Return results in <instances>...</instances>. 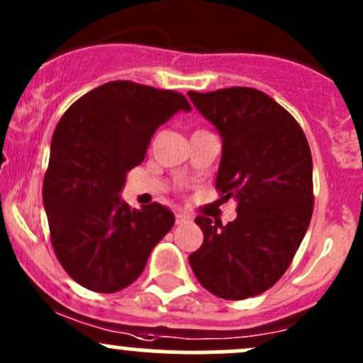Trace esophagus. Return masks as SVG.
I'll return each mask as SVG.
<instances>
[{"label": "esophagus", "instance_id": "obj_1", "mask_svg": "<svg viewBox=\"0 0 363 363\" xmlns=\"http://www.w3.org/2000/svg\"><path fill=\"white\" fill-rule=\"evenodd\" d=\"M191 216L188 214V212H182V211H177L175 212V221H177V225H186V223H191Z\"/></svg>", "mask_w": 363, "mask_h": 363}]
</instances>
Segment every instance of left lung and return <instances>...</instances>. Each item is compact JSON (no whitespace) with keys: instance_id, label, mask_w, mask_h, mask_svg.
I'll list each match as a JSON object with an SVG mask.
<instances>
[{"instance_id":"1","label":"left lung","mask_w":363,"mask_h":363,"mask_svg":"<svg viewBox=\"0 0 363 363\" xmlns=\"http://www.w3.org/2000/svg\"><path fill=\"white\" fill-rule=\"evenodd\" d=\"M188 96L221 135L216 189L237 200V218L228 225L195 219L203 242L189 265L216 296L250 298L281 279L307 232L314 203L309 144L294 116L258 89Z\"/></svg>"}]
</instances>
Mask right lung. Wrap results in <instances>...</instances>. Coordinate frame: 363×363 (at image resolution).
Here are the masks:
<instances>
[{
	"mask_svg": "<svg viewBox=\"0 0 363 363\" xmlns=\"http://www.w3.org/2000/svg\"><path fill=\"white\" fill-rule=\"evenodd\" d=\"M181 111H191L181 93L113 80L79 98L57 123L43 205L54 252L80 286L98 294L130 286L174 226L163 205L131 208L119 195L156 130Z\"/></svg>",
	"mask_w": 363,
	"mask_h": 363,
	"instance_id": "obj_1",
	"label": "right lung"
}]
</instances>
